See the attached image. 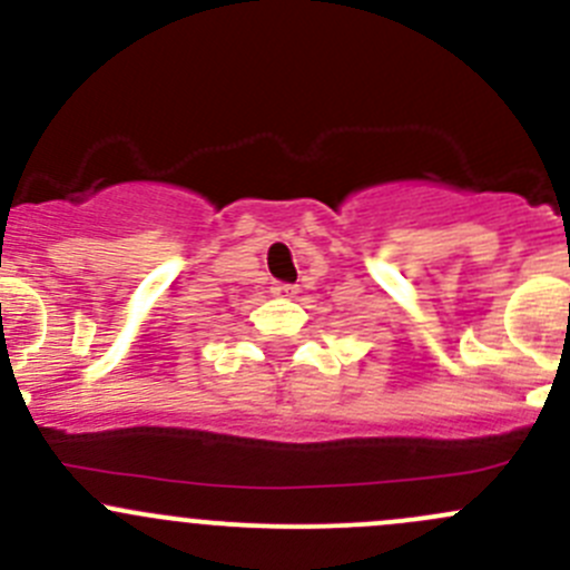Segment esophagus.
I'll use <instances>...</instances> for the list:
<instances>
[{"label": "esophagus", "instance_id": "obj_1", "mask_svg": "<svg viewBox=\"0 0 570 570\" xmlns=\"http://www.w3.org/2000/svg\"><path fill=\"white\" fill-rule=\"evenodd\" d=\"M272 293L277 298H291L293 293H296V285H291V283H274L272 285Z\"/></svg>", "mask_w": 570, "mask_h": 570}]
</instances>
